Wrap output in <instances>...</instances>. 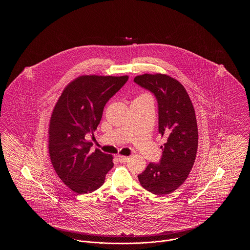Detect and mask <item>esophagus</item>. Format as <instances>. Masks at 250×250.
Segmentation results:
<instances>
[{
	"instance_id": "1",
	"label": "esophagus",
	"mask_w": 250,
	"mask_h": 250,
	"mask_svg": "<svg viewBox=\"0 0 250 250\" xmlns=\"http://www.w3.org/2000/svg\"><path fill=\"white\" fill-rule=\"evenodd\" d=\"M117 157H118V159H119L121 163H125V162H127L129 160V157L128 156H125V155H119Z\"/></svg>"
}]
</instances>
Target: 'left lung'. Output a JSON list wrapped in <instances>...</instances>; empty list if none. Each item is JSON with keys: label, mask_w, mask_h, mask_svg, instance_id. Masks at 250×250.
<instances>
[{"label": "left lung", "mask_w": 250, "mask_h": 250, "mask_svg": "<svg viewBox=\"0 0 250 250\" xmlns=\"http://www.w3.org/2000/svg\"><path fill=\"white\" fill-rule=\"evenodd\" d=\"M134 82L155 95L158 132L167 138L160 162L150 163L138 178L146 190L163 196L176 190L194 165L198 150L195 109L185 87L166 74H143Z\"/></svg>", "instance_id": "1"}]
</instances>
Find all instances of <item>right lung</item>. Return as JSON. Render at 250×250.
<instances>
[{"instance_id": "right-lung-1", "label": "right lung", "mask_w": 250, "mask_h": 250, "mask_svg": "<svg viewBox=\"0 0 250 250\" xmlns=\"http://www.w3.org/2000/svg\"><path fill=\"white\" fill-rule=\"evenodd\" d=\"M128 76L83 75L62 91L48 125V154L62 182L78 194L91 193L105 182L113 167L112 155L99 149L86 135L93 133L110 97L127 82Z\"/></svg>"}]
</instances>
